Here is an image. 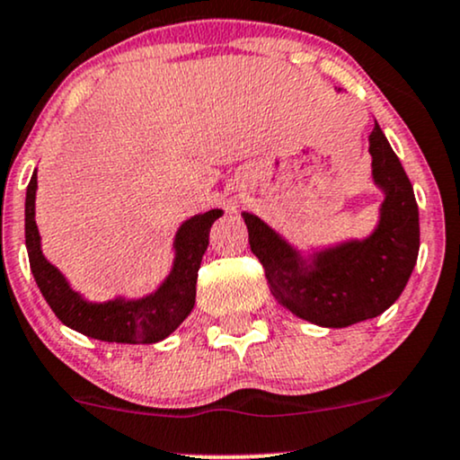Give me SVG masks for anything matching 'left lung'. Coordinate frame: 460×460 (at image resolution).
Instances as JSON below:
<instances>
[{"label":"left lung","mask_w":460,"mask_h":460,"mask_svg":"<svg viewBox=\"0 0 460 460\" xmlns=\"http://www.w3.org/2000/svg\"><path fill=\"white\" fill-rule=\"evenodd\" d=\"M373 181L384 192L379 223L364 240H347L302 257L259 216L242 212L251 251L270 291L287 311L321 328H347L388 311L405 289L420 251L413 186L375 121L368 137Z\"/></svg>","instance_id":"1"}]
</instances>
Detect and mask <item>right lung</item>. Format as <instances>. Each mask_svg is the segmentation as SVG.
I'll use <instances>...</instances> for the list:
<instances>
[{
  "instance_id": "add662e5",
  "label": "right lung",
  "mask_w": 460,
  "mask_h": 460,
  "mask_svg": "<svg viewBox=\"0 0 460 460\" xmlns=\"http://www.w3.org/2000/svg\"><path fill=\"white\" fill-rule=\"evenodd\" d=\"M36 190L34 171L25 197V246L38 289L58 319L90 339L128 345H149L175 332L195 306L197 272L209 244V226L223 216V209H209L181 223L173 240V268L156 291L139 300L113 297L109 302H90L72 289L66 276L42 254Z\"/></svg>"
}]
</instances>
